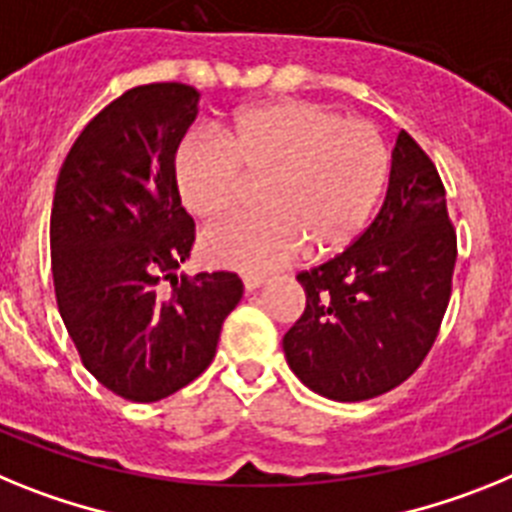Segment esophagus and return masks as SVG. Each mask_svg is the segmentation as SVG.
<instances>
[{
  "label": "esophagus",
  "instance_id": "34e87169",
  "mask_svg": "<svg viewBox=\"0 0 512 512\" xmlns=\"http://www.w3.org/2000/svg\"><path fill=\"white\" fill-rule=\"evenodd\" d=\"M242 281H244V291L247 293H252V291H257V288L265 286V278H262V275H244Z\"/></svg>",
  "mask_w": 512,
  "mask_h": 512
}]
</instances>
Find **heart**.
<instances>
[{"label":"heart","mask_w":512,"mask_h":512,"mask_svg":"<svg viewBox=\"0 0 512 512\" xmlns=\"http://www.w3.org/2000/svg\"><path fill=\"white\" fill-rule=\"evenodd\" d=\"M180 198L198 219L242 206L247 180H265L252 216H234L203 234L208 262L231 270L286 265L301 250L330 257L361 237L389 180V146L361 118L306 100L247 108L221 141L188 136L177 149Z\"/></svg>","instance_id":"heart-1"}]
</instances>
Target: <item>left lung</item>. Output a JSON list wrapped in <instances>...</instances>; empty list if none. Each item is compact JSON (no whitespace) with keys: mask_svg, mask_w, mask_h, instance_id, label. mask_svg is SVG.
<instances>
[{"mask_svg":"<svg viewBox=\"0 0 512 512\" xmlns=\"http://www.w3.org/2000/svg\"><path fill=\"white\" fill-rule=\"evenodd\" d=\"M456 231L435 164L407 131L391 149L381 211L335 260L304 270L301 319L283 353L304 386L363 402L410 379L451 299Z\"/></svg>","mask_w":512,"mask_h":512,"instance_id":"obj_1","label":"left lung"}]
</instances>
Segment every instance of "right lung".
Wrapping results in <instances>:
<instances>
[{
    "label": "right lung",
    "instance_id": "add662e5",
    "mask_svg": "<svg viewBox=\"0 0 512 512\" xmlns=\"http://www.w3.org/2000/svg\"><path fill=\"white\" fill-rule=\"evenodd\" d=\"M198 102L201 92L177 82L123 92L79 133L53 195L61 319L84 368L131 402H159L198 379L244 293L234 273L177 275L195 229L175 154ZM159 277L171 278L170 292Z\"/></svg>",
    "mask_w": 512,
    "mask_h": 512
}]
</instances>
